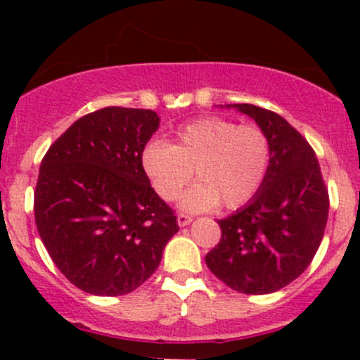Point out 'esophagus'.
<instances>
[{"label": "esophagus", "instance_id": "1", "mask_svg": "<svg viewBox=\"0 0 360 360\" xmlns=\"http://www.w3.org/2000/svg\"><path fill=\"white\" fill-rule=\"evenodd\" d=\"M193 221V217L188 216V214H177V224H179L181 228L183 226H188V224Z\"/></svg>", "mask_w": 360, "mask_h": 360}]
</instances>
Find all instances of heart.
Listing matches in <instances>:
<instances>
[{
  "mask_svg": "<svg viewBox=\"0 0 360 360\" xmlns=\"http://www.w3.org/2000/svg\"><path fill=\"white\" fill-rule=\"evenodd\" d=\"M143 169L162 200L181 197V209L198 212L221 205L238 209L256 197L266 179L271 144L256 125H238L223 116H203L176 132L172 146L151 141L141 155Z\"/></svg>",
  "mask_w": 360,
  "mask_h": 360,
  "instance_id": "1",
  "label": "heart"
}]
</instances>
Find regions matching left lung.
<instances>
[{
  "label": "left lung",
  "mask_w": 360,
  "mask_h": 360,
  "mask_svg": "<svg viewBox=\"0 0 360 360\" xmlns=\"http://www.w3.org/2000/svg\"><path fill=\"white\" fill-rule=\"evenodd\" d=\"M268 136L271 162L252 200L217 221L221 240L205 256L209 270L244 294H270L291 284L314 259L329 212L315 151L288 120L252 104H228Z\"/></svg>",
  "instance_id": "1"
}]
</instances>
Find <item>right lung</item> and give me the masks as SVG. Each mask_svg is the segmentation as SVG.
<instances>
[{
	"label": "right lung",
	"mask_w": 360,
	"mask_h": 360,
	"mask_svg": "<svg viewBox=\"0 0 360 360\" xmlns=\"http://www.w3.org/2000/svg\"><path fill=\"white\" fill-rule=\"evenodd\" d=\"M158 125L151 110L104 108L76 120L43 158L36 228L56 266L82 291L132 292L179 231L141 162Z\"/></svg>",
	"instance_id": "right-lung-1"
}]
</instances>
